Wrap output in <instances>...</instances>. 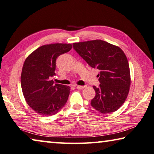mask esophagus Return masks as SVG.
I'll use <instances>...</instances> for the list:
<instances>
[{
  "mask_svg": "<svg viewBox=\"0 0 154 154\" xmlns=\"http://www.w3.org/2000/svg\"><path fill=\"white\" fill-rule=\"evenodd\" d=\"M78 90H83L84 88H85V86H76Z\"/></svg>",
  "mask_w": 154,
  "mask_h": 154,
  "instance_id": "34e87169",
  "label": "esophagus"
}]
</instances>
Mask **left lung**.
I'll list each match as a JSON object with an SVG mask.
<instances>
[{
	"label": "left lung",
	"mask_w": 154,
	"mask_h": 154,
	"mask_svg": "<svg viewBox=\"0 0 154 154\" xmlns=\"http://www.w3.org/2000/svg\"><path fill=\"white\" fill-rule=\"evenodd\" d=\"M73 48L90 67L99 70V87L93 88L96 94L91 106L101 112H115L123 104L130 86L128 61L118 46L96 40L73 44Z\"/></svg>",
	"instance_id": "obj_1"
}]
</instances>
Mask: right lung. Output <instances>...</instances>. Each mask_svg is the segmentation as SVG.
I'll use <instances>...</instances> for the list:
<instances>
[{
    "label": "right lung",
    "instance_id": "obj_1",
    "mask_svg": "<svg viewBox=\"0 0 154 154\" xmlns=\"http://www.w3.org/2000/svg\"><path fill=\"white\" fill-rule=\"evenodd\" d=\"M72 48L70 44H51L39 47L24 61L21 87L26 103L40 115L57 114L66 103L70 87L54 84L56 60Z\"/></svg>",
    "mask_w": 154,
    "mask_h": 154
}]
</instances>
